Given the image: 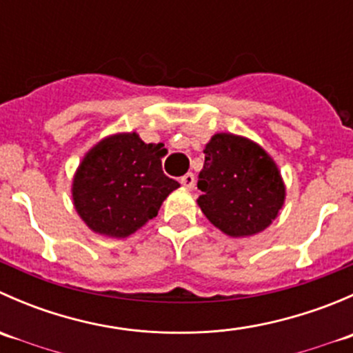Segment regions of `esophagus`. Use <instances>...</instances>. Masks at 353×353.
I'll return each mask as SVG.
<instances>
[{"label":"esophagus","mask_w":353,"mask_h":353,"mask_svg":"<svg viewBox=\"0 0 353 353\" xmlns=\"http://www.w3.org/2000/svg\"><path fill=\"white\" fill-rule=\"evenodd\" d=\"M179 181H181V184H183V186L186 188V190H193L194 184H196V179H194V174H191V172L184 174V176L181 177Z\"/></svg>","instance_id":"esophagus-1"}]
</instances>
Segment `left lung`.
I'll list each match as a JSON object with an SVG mask.
<instances>
[{
    "instance_id": "obj_1",
    "label": "left lung",
    "mask_w": 353,
    "mask_h": 353,
    "mask_svg": "<svg viewBox=\"0 0 353 353\" xmlns=\"http://www.w3.org/2000/svg\"><path fill=\"white\" fill-rule=\"evenodd\" d=\"M198 190L201 212L230 237L265 230L285 201V184L272 157L254 141L230 133H216L206 143Z\"/></svg>"
}]
</instances>
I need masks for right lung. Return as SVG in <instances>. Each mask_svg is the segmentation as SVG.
Wrapping results in <instances>:
<instances>
[{
	"label": "right lung",
	"instance_id": "right-lung-1",
	"mask_svg": "<svg viewBox=\"0 0 353 353\" xmlns=\"http://www.w3.org/2000/svg\"><path fill=\"white\" fill-rule=\"evenodd\" d=\"M163 145L117 133L88 150L73 177V203L94 232L128 237L159 213L179 183L162 170Z\"/></svg>",
	"mask_w": 353,
	"mask_h": 353
}]
</instances>
